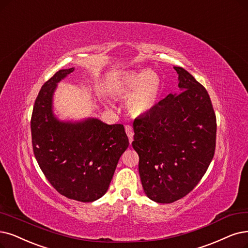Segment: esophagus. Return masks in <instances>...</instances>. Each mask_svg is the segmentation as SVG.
I'll return each instance as SVG.
<instances>
[{
  "label": "esophagus",
  "instance_id": "esophagus-1",
  "mask_svg": "<svg viewBox=\"0 0 248 248\" xmlns=\"http://www.w3.org/2000/svg\"><path fill=\"white\" fill-rule=\"evenodd\" d=\"M125 131H126V133H127L128 138H129V142H130V144H131V142L133 141V135H134L132 127H131L130 125H126V126H125Z\"/></svg>",
  "mask_w": 248,
  "mask_h": 248
}]
</instances>
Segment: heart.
<instances>
[{
	"instance_id": "heart-1",
	"label": "heart",
	"mask_w": 248,
	"mask_h": 248,
	"mask_svg": "<svg viewBox=\"0 0 248 248\" xmlns=\"http://www.w3.org/2000/svg\"><path fill=\"white\" fill-rule=\"evenodd\" d=\"M161 79L152 71L131 72L118 78L114 92L118 95L127 96L126 107L132 115L142 116L150 113L156 106L161 93Z\"/></svg>"
}]
</instances>
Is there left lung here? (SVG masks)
Listing matches in <instances>:
<instances>
[{
  "instance_id": "1",
  "label": "left lung",
  "mask_w": 248,
  "mask_h": 248,
  "mask_svg": "<svg viewBox=\"0 0 248 248\" xmlns=\"http://www.w3.org/2000/svg\"><path fill=\"white\" fill-rule=\"evenodd\" d=\"M181 93L168 94L133 122L132 146L140 155V180L148 199L171 203L199 184L216 148L217 121L205 88L182 67Z\"/></svg>"
}]
</instances>
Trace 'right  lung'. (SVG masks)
<instances>
[{"label": "right lung", "mask_w": 248, "mask_h": 248, "mask_svg": "<svg viewBox=\"0 0 248 248\" xmlns=\"http://www.w3.org/2000/svg\"><path fill=\"white\" fill-rule=\"evenodd\" d=\"M73 71L59 70L39 91L31 121L32 148L39 168L59 193L92 202L107 192L129 140L122 124L108 125L95 118L63 122L55 117L57 84Z\"/></svg>", "instance_id": "right-lung-1"}]
</instances>
